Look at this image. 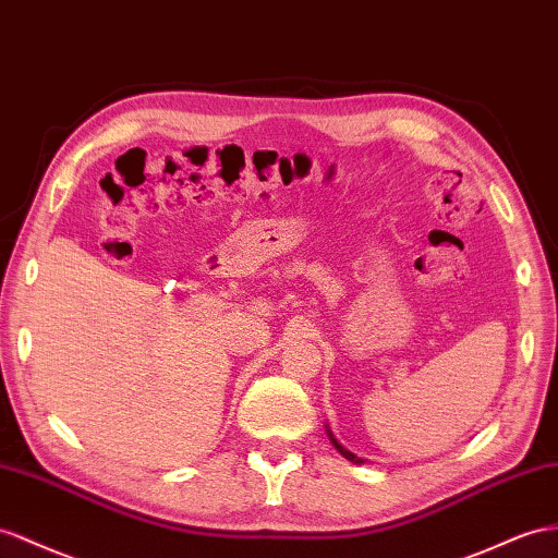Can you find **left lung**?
<instances>
[{
  "label": "left lung",
  "mask_w": 558,
  "mask_h": 558,
  "mask_svg": "<svg viewBox=\"0 0 558 558\" xmlns=\"http://www.w3.org/2000/svg\"><path fill=\"white\" fill-rule=\"evenodd\" d=\"M325 428H327V436H330V440H332V446L341 452V457H347V460H349V462H353V464H363V462H365V460H361V457H355L351 450H347L344 446H341V442L335 438V434L330 432V426H325Z\"/></svg>",
  "instance_id": "8db88e82"
}]
</instances>
